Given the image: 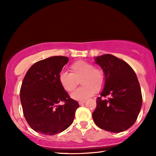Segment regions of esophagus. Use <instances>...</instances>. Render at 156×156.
<instances>
[{"mask_svg":"<svg viewBox=\"0 0 156 156\" xmlns=\"http://www.w3.org/2000/svg\"><path fill=\"white\" fill-rule=\"evenodd\" d=\"M84 102H85V100H83V101H79L78 103L80 105H83Z\"/></svg>","mask_w":156,"mask_h":156,"instance_id":"obj_1","label":"esophagus"}]
</instances>
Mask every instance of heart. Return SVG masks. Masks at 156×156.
<instances>
[{"mask_svg":"<svg viewBox=\"0 0 156 156\" xmlns=\"http://www.w3.org/2000/svg\"><path fill=\"white\" fill-rule=\"evenodd\" d=\"M72 73L60 72L58 80L62 87L66 91H73L77 86V80L81 78L80 84L83 85L71 95L72 98L83 101L91 97L96 91L103 88L105 76L103 71L96 68L91 63L84 60H78L70 66Z\"/></svg>","mask_w":156,"mask_h":156,"instance_id":"obj_1","label":"heart"}]
</instances>
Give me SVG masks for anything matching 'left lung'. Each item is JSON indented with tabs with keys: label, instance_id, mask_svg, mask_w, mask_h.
Segmentation results:
<instances>
[{
	"label": "left lung",
	"instance_id": "left-lung-1",
	"mask_svg": "<svg viewBox=\"0 0 156 156\" xmlns=\"http://www.w3.org/2000/svg\"><path fill=\"white\" fill-rule=\"evenodd\" d=\"M95 62L103 70L105 83L92 113L94 122L107 131H125L135 123L142 107L137 76L130 65L112 54L97 56ZM108 95L107 100L103 98Z\"/></svg>",
	"mask_w": 156,
	"mask_h": 156
}]
</instances>
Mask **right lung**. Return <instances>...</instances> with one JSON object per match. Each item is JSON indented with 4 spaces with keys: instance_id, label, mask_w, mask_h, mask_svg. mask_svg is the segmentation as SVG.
<instances>
[{
    "instance_id": "right-lung-1",
    "label": "right lung",
    "mask_w": 156,
    "mask_h": 156,
    "mask_svg": "<svg viewBox=\"0 0 156 156\" xmlns=\"http://www.w3.org/2000/svg\"><path fill=\"white\" fill-rule=\"evenodd\" d=\"M69 58L52 56L29 69L20 88L23 114L34 131L53 136L65 130L74 119L78 102L60 85L58 75ZM64 101L60 105L59 102Z\"/></svg>"
}]
</instances>
